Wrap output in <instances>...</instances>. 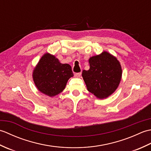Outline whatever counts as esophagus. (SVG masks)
Returning a JSON list of instances; mask_svg holds the SVG:
<instances>
[{
  "instance_id": "esophagus-1",
  "label": "esophagus",
  "mask_w": 151,
  "mask_h": 151,
  "mask_svg": "<svg viewBox=\"0 0 151 151\" xmlns=\"http://www.w3.org/2000/svg\"><path fill=\"white\" fill-rule=\"evenodd\" d=\"M81 73H76L75 74V77L79 78V77H81Z\"/></svg>"
}]
</instances>
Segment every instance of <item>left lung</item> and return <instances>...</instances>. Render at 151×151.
Masks as SVG:
<instances>
[{"label":"left lung","mask_w":151,"mask_h":151,"mask_svg":"<svg viewBox=\"0 0 151 151\" xmlns=\"http://www.w3.org/2000/svg\"><path fill=\"white\" fill-rule=\"evenodd\" d=\"M90 68L83 70L82 77L88 90L99 99L106 98L115 91L121 79L120 63L110 54L102 52L89 60Z\"/></svg>","instance_id":"1"}]
</instances>
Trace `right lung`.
<instances>
[{"mask_svg": "<svg viewBox=\"0 0 151 151\" xmlns=\"http://www.w3.org/2000/svg\"><path fill=\"white\" fill-rule=\"evenodd\" d=\"M73 75L70 65L61 63L54 56L48 53L42 56L33 72L36 87L49 97L60 93Z\"/></svg>", "mask_w": 151, "mask_h": 151, "instance_id": "right-lung-1", "label": "right lung"}]
</instances>
